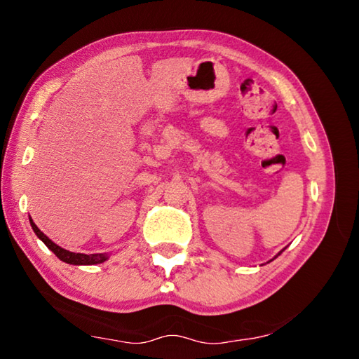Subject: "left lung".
I'll list each match as a JSON object with an SVG mask.
<instances>
[{"instance_id":"left-lung-1","label":"left lung","mask_w":359,"mask_h":359,"mask_svg":"<svg viewBox=\"0 0 359 359\" xmlns=\"http://www.w3.org/2000/svg\"><path fill=\"white\" fill-rule=\"evenodd\" d=\"M280 253H282V252H280ZM280 253H278V255H280ZM278 255H277V257H278ZM274 258H276V257H274ZM274 258H272V259H274Z\"/></svg>"}]
</instances>
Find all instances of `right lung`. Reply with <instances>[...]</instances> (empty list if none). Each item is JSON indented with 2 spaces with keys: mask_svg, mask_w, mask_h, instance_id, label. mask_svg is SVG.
I'll return each instance as SVG.
<instances>
[{
  "mask_svg": "<svg viewBox=\"0 0 359 359\" xmlns=\"http://www.w3.org/2000/svg\"><path fill=\"white\" fill-rule=\"evenodd\" d=\"M29 224H32V228H33V231L36 233V236H38V238L48 247V250H52L60 259L65 261V263L76 264V266H92V264H101V263H104L106 259H109V255L107 253L85 255V253H74V252L65 250L63 247L57 245L55 242L48 239L47 236L42 233V231L38 226H36L32 218H29Z\"/></svg>",
  "mask_w": 359,
  "mask_h": 359,
  "instance_id": "right-lung-1",
  "label": "right lung"
}]
</instances>
